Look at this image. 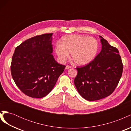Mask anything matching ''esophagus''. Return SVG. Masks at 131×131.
Instances as JSON below:
<instances>
[{"mask_svg": "<svg viewBox=\"0 0 131 131\" xmlns=\"http://www.w3.org/2000/svg\"><path fill=\"white\" fill-rule=\"evenodd\" d=\"M70 68H71V67L69 66H67L66 67V69H70Z\"/></svg>", "mask_w": 131, "mask_h": 131, "instance_id": "obj_1", "label": "esophagus"}]
</instances>
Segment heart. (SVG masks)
<instances>
[{
  "label": "heart",
  "instance_id": "heart-1",
  "mask_svg": "<svg viewBox=\"0 0 131 131\" xmlns=\"http://www.w3.org/2000/svg\"><path fill=\"white\" fill-rule=\"evenodd\" d=\"M98 49V42L94 38L72 34L62 38L61 43L58 42L56 45L55 52L62 62L69 57L70 53L75 64L84 66L93 60Z\"/></svg>",
  "mask_w": 131,
  "mask_h": 131
}]
</instances>
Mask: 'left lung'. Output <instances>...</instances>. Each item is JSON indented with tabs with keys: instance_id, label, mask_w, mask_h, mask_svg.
I'll return each instance as SVG.
<instances>
[{
	"instance_id": "8db88e82",
	"label": "left lung",
	"mask_w": 131,
	"mask_h": 131,
	"mask_svg": "<svg viewBox=\"0 0 131 131\" xmlns=\"http://www.w3.org/2000/svg\"><path fill=\"white\" fill-rule=\"evenodd\" d=\"M102 50L92 61L78 67L75 87L85 100L94 101L109 96L116 88L122 76L123 64L117 48L101 36Z\"/></svg>"
}]
</instances>
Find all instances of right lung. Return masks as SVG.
I'll return each mask as SVG.
<instances>
[{
  "label": "right lung",
  "instance_id": "add662e5",
  "mask_svg": "<svg viewBox=\"0 0 131 131\" xmlns=\"http://www.w3.org/2000/svg\"><path fill=\"white\" fill-rule=\"evenodd\" d=\"M52 35L48 33L31 38L15 50L12 77L19 89L29 97L40 98L48 94L66 68L52 54Z\"/></svg>",
  "mask_w": 131,
  "mask_h": 131
}]
</instances>
